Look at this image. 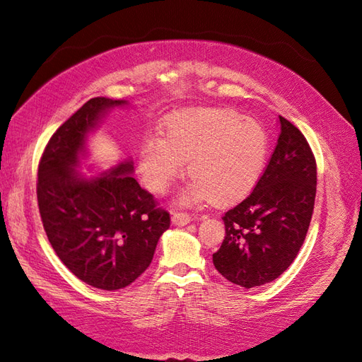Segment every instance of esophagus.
<instances>
[{"mask_svg": "<svg viewBox=\"0 0 362 362\" xmlns=\"http://www.w3.org/2000/svg\"><path fill=\"white\" fill-rule=\"evenodd\" d=\"M171 220L175 226H185L189 223L191 217H189V214H187V212H174Z\"/></svg>", "mask_w": 362, "mask_h": 362, "instance_id": "obj_1", "label": "esophagus"}]
</instances>
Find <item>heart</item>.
<instances>
[{"instance_id": "heart-1", "label": "heart", "mask_w": 362, "mask_h": 362, "mask_svg": "<svg viewBox=\"0 0 362 362\" xmlns=\"http://www.w3.org/2000/svg\"><path fill=\"white\" fill-rule=\"evenodd\" d=\"M267 157L263 127L226 108L182 110L165 124V137L151 134L139 150V171L153 192H165L183 171L194 182L185 203L209 199L229 205L246 197L260 179Z\"/></svg>"}]
</instances>
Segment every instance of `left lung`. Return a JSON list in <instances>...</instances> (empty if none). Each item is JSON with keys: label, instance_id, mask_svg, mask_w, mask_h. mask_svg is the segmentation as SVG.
<instances>
[{"label": "left lung", "instance_id": "left-lung-1", "mask_svg": "<svg viewBox=\"0 0 362 362\" xmlns=\"http://www.w3.org/2000/svg\"><path fill=\"white\" fill-rule=\"evenodd\" d=\"M280 137L255 188L225 212L226 235L216 269L246 289L274 281L292 264L308 234L317 162L303 133L280 116Z\"/></svg>", "mask_w": 362, "mask_h": 362}]
</instances>
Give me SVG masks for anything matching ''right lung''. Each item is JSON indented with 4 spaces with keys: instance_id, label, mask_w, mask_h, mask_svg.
<instances>
[{
    "instance_id": "right-lung-1",
    "label": "right lung",
    "mask_w": 362,
    "mask_h": 362,
    "mask_svg": "<svg viewBox=\"0 0 362 362\" xmlns=\"http://www.w3.org/2000/svg\"><path fill=\"white\" fill-rule=\"evenodd\" d=\"M127 100L93 98L54 134L38 165L36 196L42 226L59 260L102 291L132 284L150 266L170 212L133 177V163L86 179L75 168L86 141L108 108Z\"/></svg>"
}]
</instances>
